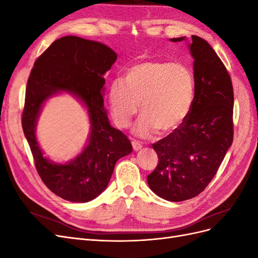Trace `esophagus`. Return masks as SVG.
Listing matches in <instances>:
<instances>
[{
    "label": "esophagus",
    "instance_id": "esophagus-1",
    "mask_svg": "<svg viewBox=\"0 0 258 258\" xmlns=\"http://www.w3.org/2000/svg\"><path fill=\"white\" fill-rule=\"evenodd\" d=\"M132 147H134V150L137 152V151H140L142 148V144L138 142V141H132Z\"/></svg>",
    "mask_w": 258,
    "mask_h": 258
}]
</instances>
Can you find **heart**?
I'll list each match as a JSON object with an SVG mask.
<instances>
[{"label":"heart","instance_id":"b5f03b06","mask_svg":"<svg viewBox=\"0 0 258 258\" xmlns=\"http://www.w3.org/2000/svg\"><path fill=\"white\" fill-rule=\"evenodd\" d=\"M194 86L190 69L183 63L160 60L139 62L126 72L123 82L114 81L108 87L113 120L118 127L127 128L141 105L143 114L134 128L138 137L151 138L159 129L172 131L190 111Z\"/></svg>","mask_w":258,"mask_h":258}]
</instances>
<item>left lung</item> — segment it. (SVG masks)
<instances>
[{
  "instance_id": "left-lung-1",
  "label": "left lung",
  "mask_w": 258,
  "mask_h": 258,
  "mask_svg": "<svg viewBox=\"0 0 258 258\" xmlns=\"http://www.w3.org/2000/svg\"><path fill=\"white\" fill-rule=\"evenodd\" d=\"M188 48L195 81L190 111L173 132L153 144L158 165L147 175V184L157 196L174 202L205 190L233 138V89L227 70L204 38L192 35Z\"/></svg>"
}]
</instances>
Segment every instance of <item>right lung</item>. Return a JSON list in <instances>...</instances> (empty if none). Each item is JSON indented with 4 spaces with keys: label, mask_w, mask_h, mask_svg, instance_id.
Wrapping results in <instances>:
<instances>
[{
    "label": "right lung",
    "mask_w": 258,
    "mask_h": 258,
    "mask_svg": "<svg viewBox=\"0 0 258 258\" xmlns=\"http://www.w3.org/2000/svg\"><path fill=\"white\" fill-rule=\"evenodd\" d=\"M117 53L79 36L54 41L35 61L27 84L22 129L42 181L62 199L88 202L103 192L117 160L132 152L130 140L111 126L104 108V74ZM69 93L88 111L91 132L84 150L66 164L47 159L38 144L36 124L45 101Z\"/></svg>",
    "instance_id": "right-lung-1"
}]
</instances>
